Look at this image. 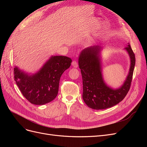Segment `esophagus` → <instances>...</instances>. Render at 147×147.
<instances>
[{"mask_svg":"<svg viewBox=\"0 0 147 147\" xmlns=\"http://www.w3.org/2000/svg\"><path fill=\"white\" fill-rule=\"evenodd\" d=\"M72 65L74 67H75V68L78 67V64L77 63V61H74L72 63Z\"/></svg>","mask_w":147,"mask_h":147,"instance_id":"34e87169","label":"esophagus"}]
</instances>
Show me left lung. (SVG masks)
I'll list each match as a JSON object with an SVG mask.
<instances>
[{"instance_id": "left-lung-1", "label": "left lung", "mask_w": 147, "mask_h": 147, "mask_svg": "<svg viewBox=\"0 0 147 147\" xmlns=\"http://www.w3.org/2000/svg\"><path fill=\"white\" fill-rule=\"evenodd\" d=\"M101 49L99 45L88 47L81 51L78 58L83 80V99L89 107L94 110L112 107L123 100L130 89L136 64L135 55L129 43L124 49L130 57L129 72L121 87L111 88L102 77Z\"/></svg>"}]
</instances>
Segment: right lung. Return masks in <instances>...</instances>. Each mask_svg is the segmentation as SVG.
Here are the masks:
<instances>
[{"mask_svg": "<svg viewBox=\"0 0 147 147\" xmlns=\"http://www.w3.org/2000/svg\"><path fill=\"white\" fill-rule=\"evenodd\" d=\"M71 63L70 57L53 56L39 71L32 75L15 67V80L23 96L31 104H45L57 96L61 75L70 67Z\"/></svg>", "mask_w": 147, "mask_h": 147, "instance_id": "1", "label": "right lung"}]
</instances>
